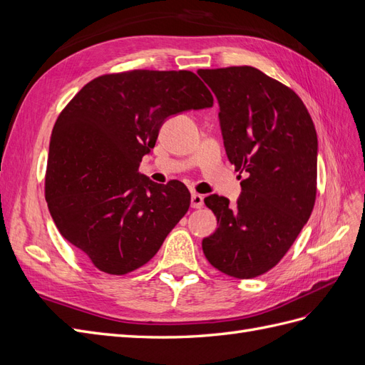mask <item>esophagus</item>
I'll return each mask as SVG.
<instances>
[{"label": "esophagus", "mask_w": 365, "mask_h": 365, "mask_svg": "<svg viewBox=\"0 0 365 365\" xmlns=\"http://www.w3.org/2000/svg\"><path fill=\"white\" fill-rule=\"evenodd\" d=\"M204 205V197L200 193H192V207L201 208Z\"/></svg>", "instance_id": "34e87169"}]
</instances>
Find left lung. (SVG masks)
<instances>
[{"label":"left lung","instance_id":"left-lung-1","mask_svg":"<svg viewBox=\"0 0 365 365\" xmlns=\"http://www.w3.org/2000/svg\"><path fill=\"white\" fill-rule=\"evenodd\" d=\"M197 74L217 97L228 161L245 175L236 207L225 196L204 200L217 230L202 240V251L212 267L230 277H259L283 259L311 217L317 130L302 98L257 68Z\"/></svg>","mask_w":365,"mask_h":365}]
</instances>
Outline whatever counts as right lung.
Masks as SVG:
<instances>
[{
	"instance_id": "right-lung-1",
	"label": "right lung",
	"mask_w": 365,
	"mask_h": 365,
	"mask_svg": "<svg viewBox=\"0 0 365 365\" xmlns=\"http://www.w3.org/2000/svg\"><path fill=\"white\" fill-rule=\"evenodd\" d=\"M213 106L192 71L130 70L98 76L54 123L46 201L59 233L97 269L125 275L146 264L190 207L181 182L138 172L169 115Z\"/></svg>"
}]
</instances>
